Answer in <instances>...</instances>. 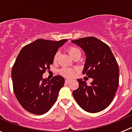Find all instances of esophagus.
<instances>
[{"mask_svg":"<svg viewBox=\"0 0 132 132\" xmlns=\"http://www.w3.org/2000/svg\"><path fill=\"white\" fill-rule=\"evenodd\" d=\"M70 82V79H66L65 80V82H66V83H69V82Z\"/></svg>","mask_w":132,"mask_h":132,"instance_id":"34e87169","label":"esophagus"}]
</instances>
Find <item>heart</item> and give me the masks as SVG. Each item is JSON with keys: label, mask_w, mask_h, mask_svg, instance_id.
<instances>
[{"label": "heart", "mask_w": 132, "mask_h": 132, "mask_svg": "<svg viewBox=\"0 0 132 132\" xmlns=\"http://www.w3.org/2000/svg\"><path fill=\"white\" fill-rule=\"evenodd\" d=\"M68 52L69 54H70V56L71 57H73L75 56H77V55H81V51L78 47L77 46H70L68 49ZM58 52H57L55 54L54 57V61H56L57 60L58 57ZM59 73L61 75L64 76L65 77H73L75 75V71L73 69L69 68H62V69L59 70Z\"/></svg>", "instance_id": "1"}]
</instances>
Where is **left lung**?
<instances>
[{
  "instance_id": "8db88e82",
  "label": "left lung",
  "mask_w": 132,
  "mask_h": 132,
  "mask_svg": "<svg viewBox=\"0 0 132 132\" xmlns=\"http://www.w3.org/2000/svg\"><path fill=\"white\" fill-rule=\"evenodd\" d=\"M80 46L86 59L82 73L93 78L90 85L77 79L79 86L73 96L85 111L96 113L106 109L112 100L119 85V66L110 47L103 41L86 37L71 41Z\"/></svg>"
}]
</instances>
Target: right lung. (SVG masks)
<instances>
[{
	"instance_id": "right-lung-1",
	"label": "right lung",
	"mask_w": 132,
	"mask_h": 132,
	"mask_svg": "<svg viewBox=\"0 0 132 132\" xmlns=\"http://www.w3.org/2000/svg\"><path fill=\"white\" fill-rule=\"evenodd\" d=\"M68 39H39L25 46L17 56L11 71L17 100L27 111L41 115L47 112L57 98L64 78L56 75L48 80L43 75L54 62L59 48Z\"/></svg>"
}]
</instances>
